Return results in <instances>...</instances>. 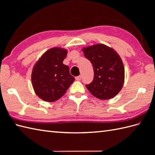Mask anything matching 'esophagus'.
<instances>
[{"mask_svg":"<svg viewBox=\"0 0 155 155\" xmlns=\"http://www.w3.org/2000/svg\"><path fill=\"white\" fill-rule=\"evenodd\" d=\"M81 78H82L81 76H78V77H76L75 78H76V80H77V81H81Z\"/></svg>","mask_w":155,"mask_h":155,"instance_id":"1","label":"esophagus"}]
</instances>
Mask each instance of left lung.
I'll return each mask as SVG.
<instances>
[{
  "label": "left lung",
  "instance_id": "8db88e82",
  "mask_svg": "<svg viewBox=\"0 0 155 155\" xmlns=\"http://www.w3.org/2000/svg\"><path fill=\"white\" fill-rule=\"evenodd\" d=\"M82 51L94 70L93 81L86 85L87 89L101 100L116 96L124 81V68L120 56L113 48L103 44L89 46Z\"/></svg>",
  "mask_w": 155,
  "mask_h": 155
}]
</instances>
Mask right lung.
<instances>
[{
	"label": "right lung",
	"mask_w": 155,
	"mask_h": 155,
	"mask_svg": "<svg viewBox=\"0 0 155 155\" xmlns=\"http://www.w3.org/2000/svg\"><path fill=\"white\" fill-rule=\"evenodd\" d=\"M67 54L66 49L53 47L35 63L31 74L32 84L36 94L42 100L57 101L74 81L68 66L62 63Z\"/></svg>",
	"instance_id": "obj_1"
}]
</instances>
